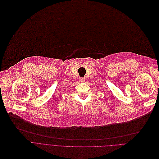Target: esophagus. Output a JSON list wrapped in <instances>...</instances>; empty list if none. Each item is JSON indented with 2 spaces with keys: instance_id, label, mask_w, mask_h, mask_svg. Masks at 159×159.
<instances>
[{
  "instance_id": "34e87169",
  "label": "esophagus",
  "mask_w": 159,
  "mask_h": 159,
  "mask_svg": "<svg viewBox=\"0 0 159 159\" xmlns=\"http://www.w3.org/2000/svg\"><path fill=\"white\" fill-rule=\"evenodd\" d=\"M80 82H84L85 81V79L84 78H80Z\"/></svg>"
}]
</instances>
